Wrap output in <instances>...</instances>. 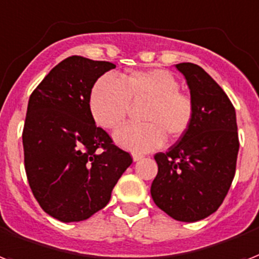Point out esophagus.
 Returning a JSON list of instances; mask_svg holds the SVG:
<instances>
[{
  "label": "esophagus",
  "instance_id": "obj_1",
  "mask_svg": "<svg viewBox=\"0 0 259 259\" xmlns=\"http://www.w3.org/2000/svg\"><path fill=\"white\" fill-rule=\"evenodd\" d=\"M132 159H134V162H138V160H140V159H143V155H140V154H134V155H132Z\"/></svg>",
  "mask_w": 259,
  "mask_h": 259
}]
</instances>
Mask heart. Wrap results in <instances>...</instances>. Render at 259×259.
I'll return each mask as SVG.
<instances>
[{"mask_svg": "<svg viewBox=\"0 0 259 259\" xmlns=\"http://www.w3.org/2000/svg\"><path fill=\"white\" fill-rule=\"evenodd\" d=\"M179 90V80L160 68L132 71L121 80L104 74L91 90V116L97 125L116 130L127 119L131 103L147 101L142 112L144 124L124 125L116 131L115 140L135 154L148 152L162 146L165 135L181 139L191 127L195 105L190 95Z\"/></svg>", "mask_w": 259, "mask_h": 259, "instance_id": "b5f03b06", "label": "heart"}]
</instances>
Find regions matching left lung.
<instances>
[{"label":"left lung","mask_w":259,"mask_h":259,"mask_svg":"<svg viewBox=\"0 0 259 259\" xmlns=\"http://www.w3.org/2000/svg\"><path fill=\"white\" fill-rule=\"evenodd\" d=\"M195 116L167 152H158V175L151 186L155 204L181 222L211 215L226 198L235 175L239 140L234 105L203 68L181 63Z\"/></svg>","instance_id":"obj_1"}]
</instances>
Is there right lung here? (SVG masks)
<instances>
[{"label": "right lung", "mask_w": 259, "mask_h": 259, "mask_svg": "<svg viewBox=\"0 0 259 259\" xmlns=\"http://www.w3.org/2000/svg\"><path fill=\"white\" fill-rule=\"evenodd\" d=\"M113 68L71 56L29 97L22 131L26 178L41 208L61 222H80L105 207L132 163L95 124L88 105L97 78Z\"/></svg>", "instance_id": "add662e5"}]
</instances>
